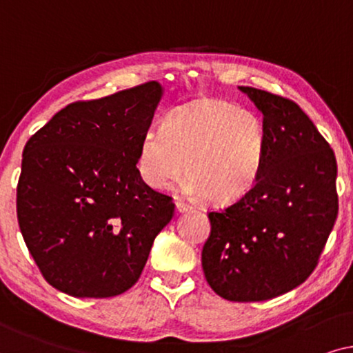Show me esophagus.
I'll use <instances>...</instances> for the list:
<instances>
[{"instance_id":"esophagus-1","label":"esophagus","mask_w":353,"mask_h":353,"mask_svg":"<svg viewBox=\"0 0 353 353\" xmlns=\"http://www.w3.org/2000/svg\"><path fill=\"white\" fill-rule=\"evenodd\" d=\"M192 206L184 203V201H177L176 203V211L177 213H187V211H190Z\"/></svg>"}]
</instances>
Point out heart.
<instances>
[{
	"mask_svg": "<svg viewBox=\"0 0 353 353\" xmlns=\"http://www.w3.org/2000/svg\"><path fill=\"white\" fill-rule=\"evenodd\" d=\"M266 150L263 122L223 100H200L172 111L163 128L145 132L137 168L161 190L184 174L182 190L194 200L236 201L256 184Z\"/></svg>",
	"mask_w": 353,
	"mask_h": 353,
	"instance_id": "b5f03b06",
	"label": "heart"
}]
</instances>
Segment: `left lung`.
I'll list each match as a JSON object with an SVG mask.
<instances>
[{
  "label": "left lung",
  "mask_w": 353,
  "mask_h": 353,
  "mask_svg": "<svg viewBox=\"0 0 353 353\" xmlns=\"http://www.w3.org/2000/svg\"><path fill=\"white\" fill-rule=\"evenodd\" d=\"M263 114L266 150L256 184L210 211L201 252L210 288L231 302L279 297L308 279L337 218L336 157L297 103L239 87Z\"/></svg>",
  "instance_id": "8db88e82"
}]
</instances>
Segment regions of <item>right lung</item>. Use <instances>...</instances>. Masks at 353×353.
<instances>
[{
	"label": "right lung",
	"instance_id": "add662e5",
	"mask_svg": "<svg viewBox=\"0 0 353 353\" xmlns=\"http://www.w3.org/2000/svg\"><path fill=\"white\" fill-rule=\"evenodd\" d=\"M161 95L158 82H147L70 103L26 143L19 228L43 278L61 292L106 299L129 290L172 219L171 196L145 184L137 169Z\"/></svg>",
	"mask_w": 353,
	"mask_h": 353
}]
</instances>
